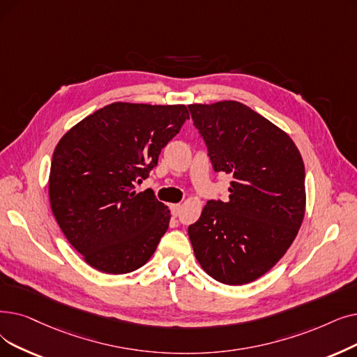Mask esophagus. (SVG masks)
Returning <instances> with one entry per match:
<instances>
[{
  "label": "esophagus",
  "mask_w": 357,
  "mask_h": 357,
  "mask_svg": "<svg viewBox=\"0 0 357 357\" xmlns=\"http://www.w3.org/2000/svg\"><path fill=\"white\" fill-rule=\"evenodd\" d=\"M181 208H182L181 204H172V206H170V211H172V215H174V217H178Z\"/></svg>",
  "instance_id": "1"
}]
</instances>
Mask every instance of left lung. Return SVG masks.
Instances as JSON below:
<instances>
[{
    "instance_id": "left-lung-1",
    "label": "left lung",
    "mask_w": 357,
    "mask_h": 357,
    "mask_svg": "<svg viewBox=\"0 0 357 357\" xmlns=\"http://www.w3.org/2000/svg\"><path fill=\"white\" fill-rule=\"evenodd\" d=\"M215 172L231 176L229 199H211L188 227L199 266L241 286L271 270L303 222L305 166L283 130L236 100L190 105Z\"/></svg>"
}]
</instances>
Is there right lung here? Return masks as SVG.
<instances>
[{
	"label": "right lung",
	"mask_w": 357,
	"mask_h": 357,
	"mask_svg": "<svg viewBox=\"0 0 357 357\" xmlns=\"http://www.w3.org/2000/svg\"><path fill=\"white\" fill-rule=\"evenodd\" d=\"M190 119L185 105L115 102L67 131L56 144L50 201L67 241L93 268L127 274L156 251L170 220L149 178L162 149Z\"/></svg>",
	"instance_id": "obj_1"
}]
</instances>
